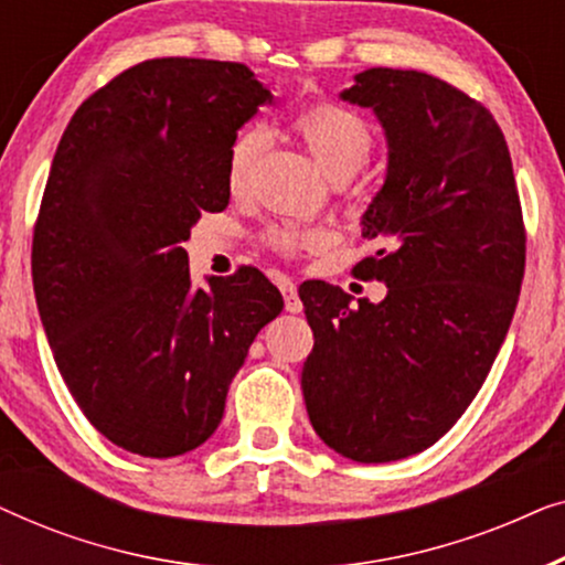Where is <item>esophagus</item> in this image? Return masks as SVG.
<instances>
[{
    "instance_id": "obj_1",
    "label": "esophagus",
    "mask_w": 565,
    "mask_h": 565,
    "mask_svg": "<svg viewBox=\"0 0 565 565\" xmlns=\"http://www.w3.org/2000/svg\"><path fill=\"white\" fill-rule=\"evenodd\" d=\"M280 290H282V298H285V311H290V313L303 311V303H300V298H298L296 282H292V280H280Z\"/></svg>"
}]
</instances>
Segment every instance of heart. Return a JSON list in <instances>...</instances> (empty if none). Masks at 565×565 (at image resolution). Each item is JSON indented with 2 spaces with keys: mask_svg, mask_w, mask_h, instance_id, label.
Returning <instances> with one entry per match:
<instances>
[{
  "mask_svg": "<svg viewBox=\"0 0 565 565\" xmlns=\"http://www.w3.org/2000/svg\"><path fill=\"white\" fill-rule=\"evenodd\" d=\"M292 130L334 182H344L360 172L373 157L375 136L370 122L352 107L339 103H313L292 118ZM267 146V130L252 122L238 130L228 149L226 177L234 190H242L254 172V164ZM327 238L319 231L273 228L269 244L277 252L292 254L303 246H321Z\"/></svg>",
  "mask_w": 565,
  "mask_h": 565,
  "instance_id": "b5f03b06",
  "label": "heart"
}]
</instances>
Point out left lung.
<instances>
[{
  "instance_id": "obj_1",
  "label": "left lung",
  "mask_w": 565,
  "mask_h": 565,
  "mask_svg": "<svg viewBox=\"0 0 565 565\" xmlns=\"http://www.w3.org/2000/svg\"><path fill=\"white\" fill-rule=\"evenodd\" d=\"M342 99L373 107L388 138L362 215L377 252L352 269L388 292L352 308L334 285L298 290L313 329L300 388L331 450L391 462L435 445L481 391L520 300L527 234L504 134L478 99L381 66Z\"/></svg>"
}]
</instances>
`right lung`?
<instances>
[{"instance_id":"right-lung-1","label":"right lung","mask_w":565,"mask_h":565,"mask_svg":"<svg viewBox=\"0 0 565 565\" xmlns=\"http://www.w3.org/2000/svg\"><path fill=\"white\" fill-rule=\"evenodd\" d=\"M267 103L244 64L151 58L84 99L61 136L33 231L35 298L68 393L122 450L203 445L282 311L254 267L195 290L182 249L200 215L226 211L228 149Z\"/></svg>"}]
</instances>
